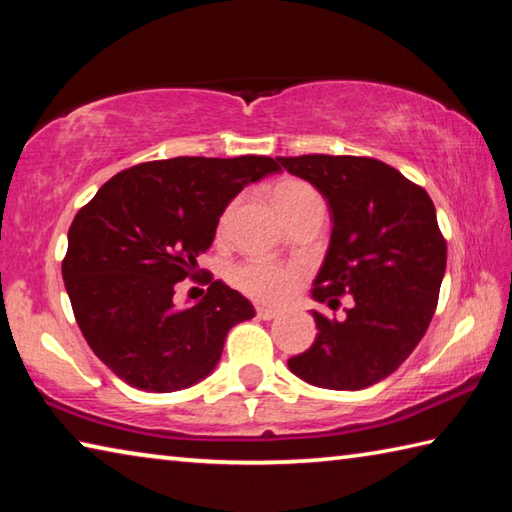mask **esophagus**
<instances>
[{
  "instance_id": "34e87169",
  "label": "esophagus",
  "mask_w": 512,
  "mask_h": 512,
  "mask_svg": "<svg viewBox=\"0 0 512 512\" xmlns=\"http://www.w3.org/2000/svg\"><path fill=\"white\" fill-rule=\"evenodd\" d=\"M257 316L262 318V320H273V318H277L280 314H277L275 309H268V307H257Z\"/></svg>"
}]
</instances>
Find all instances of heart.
I'll return each mask as SVG.
<instances>
[{
	"label": "heart",
	"mask_w": 512,
	"mask_h": 512,
	"mask_svg": "<svg viewBox=\"0 0 512 512\" xmlns=\"http://www.w3.org/2000/svg\"><path fill=\"white\" fill-rule=\"evenodd\" d=\"M316 196L314 189L300 183V180H282L273 187V203L282 216H287L293 207H298L302 201ZM300 273L291 266H282L268 259H248L232 268V282L235 287L246 293L248 298L264 305H282L296 291Z\"/></svg>",
	"instance_id": "heart-1"
}]
</instances>
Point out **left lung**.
Listing matches in <instances>:
<instances>
[{
  "label": "left lung",
  "mask_w": 512,
  "mask_h": 512,
  "mask_svg": "<svg viewBox=\"0 0 512 512\" xmlns=\"http://www.w3.org/2000/svg\"><path fill=\"white\" fill-rule=\"evenodd\" d=\"M314 185L332 214V237L311 298L345 318L314 311L316 341L289 359L311 386L361 391L402 366L427 332L447 266L436 207L422 187L375 158H277Z\"/></svg>",
  "instance_id": "8db88e82"
}]
</instances>
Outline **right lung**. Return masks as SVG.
Returning <instances> with one entry per match:
<instances>
[{"mask_svg":"<svg viewBox=\"0 0 512 512\" xmlns=\"http://www.w3.org/2000/svg\"><path fill=\"white\" fill-rule=\"evenodd\" d=\"M280 164L266 155L171 158L119 171L81 207L67 232L63 280L92 352L149 393L205 379L225 336L255 309L212 277L203 300L173 305V287L194 275L219 216L241 189Z\"/></svg>","mask_w":512,"mask_h":512,"instance_id":"add662e5","label":"right lung"}]
</instances>
